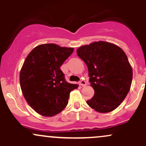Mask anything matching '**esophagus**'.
I'll use <instances>...</instances> for the list:
<instances>
[{
    "label": "esophagus",
    "instance_id": "esophagus-1",
    "mask_svg": "<svg viewBox=\"0 0 146 146\" xmlns=\"http://www.w3.org/2000/svg\"><path fill=\"white\" fill-rule=\"evenodd\" d=\"M79 84H80V86H85L86 85V81H85V80H80V82H79Z\"/></svg>",
    "mask_w": 146,
    "mask_h": 146
}]
</instances>
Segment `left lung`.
<instances>
[{
    "label": "left lung",
    "mask_w": 146,
    "mask_h": 146,
    "mask_svg": "<svg viewBox=\"0 0 146 146\" xmlns=\"http://www.w3.org/2000/svg\"><path fill=\"white\" fill-rule=\"evenodd\" d=\"M77 54L86 63L94 96L86 103L99 113H109L123 101L130 90L132 69L119 46L104 41L80 46Z\"/></svg>",
    "instance_id": "8db88e82"
}]
</instances>
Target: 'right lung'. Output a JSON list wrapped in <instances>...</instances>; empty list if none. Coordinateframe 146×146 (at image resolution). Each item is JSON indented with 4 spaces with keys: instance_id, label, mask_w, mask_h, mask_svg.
<instances>
[{
    "instance_id": "1",
    "label": "right lung",
    "mask_w": 146,
    "mask_h": 146,
    "mask_svg": "<svg viewBox=\"0 0 146 146\" xmlns=\"http://www.w3.org/2000/svg\"><path fill=\"white\" fill-rule=\"evenodd\" d=\"M74 48L55 44L37 46L25 59L20 73L21 88L27 102L44 117L60 113L68 104L69 94L78 84L66 81L60 70Z\"/></svg>"
}]
</instances>
